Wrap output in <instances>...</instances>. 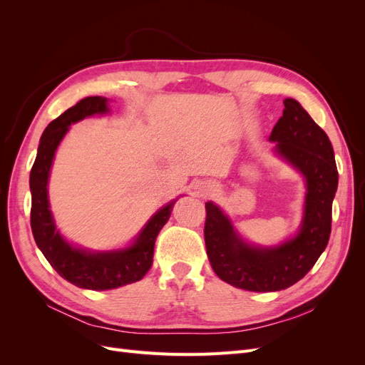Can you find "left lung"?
Returning <instances> with one entry per match:
<instances>
[{"mask_svg": "<svg viewBox=\"0 0 365 365\" xmlns=\"http://www.w3.org/2000/svg\"><path fill=\"white\" fill-rule=\"evenodd\" d=\"M283 105L269 140L277 143L275 152L306 180L304 215L297 236L274 248L248 245L222 210L205 202L204 239L210 264L220 280L252 292L282 291L302 280L327 247L332 228L338 187L332 143L297 101L284 98Z\"/></svg>", "mask_w": 365, "mask_h": 365, "instance_id": "8db88e82", "label": "left lung"}]
</instances>
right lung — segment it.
<instances>
[{"mask_svg":"<svg viewBox=\"0 0 365 365\" xmlns=\"http://www.w3.org/2000/svg\"><path fill=\"white\" fill-rule=\"evenodd\" d=\"M105 97H85L67 109L43 130L38 155L30 172L31 212L30 225L38 248L61 277L83 289L106 291L134 283L145 277L152 267L157 236L168 222L175 201L164 205L141 230L134 244L125 250L91 252L70 245L58 231L48 204V175L61 140L68 126L85 117L108 113Z\"/></svg>","mask_w":365,"mask_h":365,"instance_id":"right-lung-1","label":"right lung"}]
</instances>
